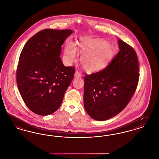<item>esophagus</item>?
Returning a JSON list of instances; mask_svg holds the SVG:
<instances>
[{
  "label": "esophagus",
  "mask_w": 159,
  "mask_h": 159,
  "mask_svg": "<svg viewBox=\"0 0 159 159\" xmlns=\"http://www.w3.org/2000/svg\"><path fill=\"white\" fill-rule=\"evenodd\" d=\"M81 76H82V75H81V72H80L76 71L75 73V77H76V78H80V77H81Z\"/></svg>",
  "instance_id": "34e87169"
}]
</instances>
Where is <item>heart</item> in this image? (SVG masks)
Returning <instances> with one entry per match:
<instances>
[{"label": "heart", "mask_w": 159, "mask_h": 159, "mask_svg": "<svg viewBox=\"0 0 159 159\" xmlns=\"http://www.w3.org/2000/svg\"><path fill=\"white\" fill-rule=\"evenodd\" d=\"M78 52L83 54L80 61L84 69L89 73L98 72L106 67L114 55V47L103 39H85L80 43ZM76 56V49L68 43L65 50L64 59L67 63H72Z\"/></svg>", "instance_id": "heart-1"}]
</instances>
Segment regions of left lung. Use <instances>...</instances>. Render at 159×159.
Returning a JSON list of instances; mask_svg holds the SVG:
<instances>
[{"instance_id":"1","label":"left lung","mask_w":159,"mask_h":159,"mask_svg":"<svg viewBox=\"0 0 159 159\" xmlns=\"http://www.w3.org/2000/svg\"><path fill=\"white\" fill-rule=\"evenodd\" d=\"M118 45L119 52L107 67L84 77V108L98 121L108 120L125 108L139 81L135 51L121 39Z\"/></svg>"}]
</instances>
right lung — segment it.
I'll use <instances>...</instances> for the list:
<instances>
[{
	"instance_id": "1",
	"label": "right lung",
	"mask_w": 159,
	"mask_h": 159,
	"mask_svg": "<svg viewBox=\"0 0 159 159\" xmlns=\"http://www.w3.org/2000/svg\"><path fill=\"white\" fill-rule=\"evenodd\" d=\"M72 30L44 29L25 43L17 69L22 99L34 113L48 116L60 107L75 68L65 67L60 57L61 46Z\"/></svg>"
}]
</instances>
